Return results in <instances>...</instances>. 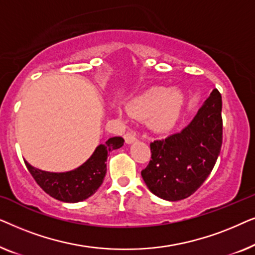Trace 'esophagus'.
Returning a JSON list of instances; mask_svg holds the SVG:
<instances>
[{
	"instance_id": "obj_1",
	"label": "esophagus",
	"mask_w": 255,
	"mask_h": 255,
	"mask_svg": "<svg viewBox=\"0 0 255 255\" xmlns=\"http://www.w3.org/2000/svg\"><path fill=\"white\" fill-rule=\"evenodd\" d=\"M124 138H125V141H127V144H132V142H134L135 140H137L135 135L130 133V132H128V133L124 135Z\"/></svg>"
}]
</instances>
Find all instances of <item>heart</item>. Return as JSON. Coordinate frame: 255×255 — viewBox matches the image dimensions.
Here are the masks:
<instances>
[{
    "mask_svg": "<svg viewBox=\"0 0 255 255\" xmlns=\"http://www.w3.org/2000/svg\"><path fill=\"white\" fill-rule=\"evenodd\" d=\"M186 101V95L179 88L152 87L128 103V113L141 120L148 118L153 131H168L180 121Z\"/></svg>",
    "mask_w": 255,
    "mask_h": 255,
    "instance_id": "obj_1",
    "label": "heart"
}]
</instances>
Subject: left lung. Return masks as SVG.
<instances>
[{
    "mask_svg": "<svg viewBox=\"0 0 255 255\" xmlns=\"http://www.w3.org/2000/svg\"><path fill=\"white\" fill-rule=\"evenodd\" d=\"M223 140L222 96L214 89L181 132L151 142L141 176L151 193L175 202L189 197L211 173Z\"/></svg>",
    "mask_w": 255,
    "mask_h": 255,
    "instance_id": "obj_1",
    "label": "left lung"
}]
</instances>
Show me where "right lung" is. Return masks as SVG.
Segmentation results:
<instances>
[{"label": "right lung", "instance_id": "1", "mask_svg": "<svg viewBox=\"0 0 255 255\" xmlns=\"http://www.w3.org/2000/svg\"><path fill=\"white\" fill-rule=\"evenodd\" d=\"M123 145L124 139L122 137L109 138L104 144L97 146L86 162L69 172H45L31 166L27 161L25 165L45 193L58 201L78 203L96 193L107 174L108 153Z\"/></svg>", "mask_w": 255, "mask_h": 255}]
</instances>
